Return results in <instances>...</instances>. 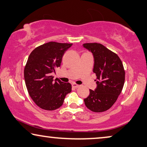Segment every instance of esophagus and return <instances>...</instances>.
<instances>
[{"label": "esophagus", "mask_w": 147, "mask_h": 147, "mask_svg": "<svg viewBox=\"0 0 147 147\" xmlns=\"http://www.w3.org/2000/svg\"><path fill=\"white\" fill-rule=\"evenodd\" d=\"M72 86L73 88H78L80 86V85L76 84V83H73V84H72Z\"/></svg>", "instance_id": "esophagus-1"}]
</instances>
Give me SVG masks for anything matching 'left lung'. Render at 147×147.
<instances>
[{"label": "left lung", "instance_id": "1", "mask_svg": "<svg viewBox=\"0 0 147 147\" xmlns=\"http://www.w3.org/2000/svg\"><path fill=\"white\" fill-rule=\"evenodd\" d=\"M83 47L93 55V72L97 77V87L90 90L84 104L94 112H103L114 104L121 92L125 74L123 65L117 54L100 43H84Z\"/></svg>", "mask_w": 147, "mask_h": 147}]
</instances>
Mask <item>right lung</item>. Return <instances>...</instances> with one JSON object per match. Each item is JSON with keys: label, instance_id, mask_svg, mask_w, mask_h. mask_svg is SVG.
<instances>
[{"label": "right lung", "instance_id": "1", "mask_svg": "<svg viewBox=\"0 0 147 147\" xmlns=\"http://www.w3.org/2000/svg\"><path fill=\"white\" fill-rule=\"evenodd\" d=\"M72 43L51 41L34 49L24 68V80L29 95L37 106L45 110H55L62 106L71 92L69 82L51 76L61 66L63 56Z\"/></svg>", "mask_w": 147, "mask_h": 147}]
</instances>
